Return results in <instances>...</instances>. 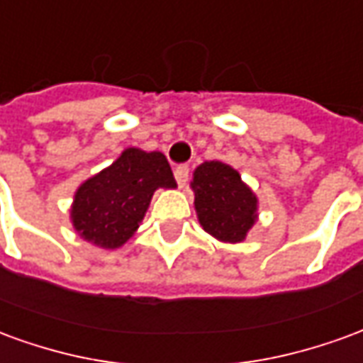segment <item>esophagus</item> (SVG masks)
Listing matches in <instances>:
<instances>
[{
    "mask_svg": "<svg viewBox=\"0 0 363 363\" xmlns=\"http://www.w3.org/2000/svg\"><path fill=\"white\" fill-rule=\"evenodd\" d=\"M174 179L179 182V186H184L189 181V165H179L174 169Z\"/></svg>",
    "mask_w": 363,
    "mask_h": 363,
    "instance_id": "esophagus-1",
    "label": "esophagus"
}]
</instances>
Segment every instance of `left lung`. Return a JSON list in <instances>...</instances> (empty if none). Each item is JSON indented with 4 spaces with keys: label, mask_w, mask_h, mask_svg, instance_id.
Segmentation results:
<instances>
[{
    "label": "left lung",
    "mask_w": 363,
    "mask_h": 363,
    "mask_svg": "<svg viewBox=\"0 0 363 363\" xmlns=\"http://www.w3.org/2000/svg\"><path fill=\"white\" fill-rule=\"evenodd\" d=\"M194 210L206 233L221 243H241L259 220V198L239 171L223 161H204L192 173Z\"/></svg>",
    "instance_id": "obj_1"
}]
</instances>
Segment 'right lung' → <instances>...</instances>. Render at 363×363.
<instances>
[{
	"mask_svg": "<svg viewBox=\"0 0 363 363\" xmlns=\"http://www.w3.org/2000/svg\"><path fill=\"white\" fill-rule=\"evenodd\" d=\"M157 189H177L165 155L128 147L75 190L72 225L87 243L108 251L120 249L138 231Z\"/></svg>",
	"mask_w": 363,
	"mask_h": 363,
	"instance_id": "obj_1",
	"label": "right lung"
}]
</instances>
